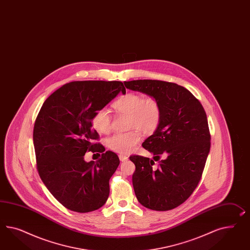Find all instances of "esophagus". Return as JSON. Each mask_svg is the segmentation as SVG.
I'll use <instances>...</instances> for the list:
<instances>
[{
	"instance_id": "obj_1",
	"label": "esophagus",
	"mask_w": 250,
	"mask_h": 250,
	"mask_svg": "<svg viewBox=\"0 0 250 250\" xmlns=\"http://www.w3.org/2000/svg\"><path fill=\"white\" fill-rule=\"evenodd\" d=\"M119 159H120V161H122V162H125V161H126L128 159V157L126 155H119Z\"/></svg>"
}]
</instances>
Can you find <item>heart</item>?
Wrapping results in <instances>:
<instances>
[{
  "mask_svg": "<svg viewBox=\"0 0 250 250\" xmlns=\"http://www.w3.org/2000/svg\"><path fill=\"white\" fill-rule=\"evenodd\" d=\"M112 106L116 113L128 115V127L134 128L126 133L115 134L108 138V147L116 153L129 154L141 140L140 130L145 134H153L161 124L162 107L155 96H143L138 93L129 92L117 98ZM92 125L100 134L109 133L111 117L107 110H98L93 116Z\"/></svg>",
  "mask_w": 250,
  "mask_h": 250,
  "instance_id": "b5f03b06",
  "label": "heart"
}]
</instances>
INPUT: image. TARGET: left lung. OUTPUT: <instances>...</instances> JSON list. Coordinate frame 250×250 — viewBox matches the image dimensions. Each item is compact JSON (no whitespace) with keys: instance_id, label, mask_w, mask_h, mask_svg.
Masks as SVG:
<instances>
[{"instance_id":"obj_1","label":"left lung","mask_w":250,"mask_h":250,"mask_svg":"<svg viewBox=\"0 0 250 250\" xmlns=\"http://www.w3.org/2000/svg\"><path fill=\"white\" fill-rule=\"evenodd\" d=\"M125 87L155 96L162 107V120L143 143L154 160L133 155V187L139 203L149 209L176 208L192 195L202 177L210 150L207 114L188 89L159 80L124 82ZM164 155L165 158L160 160ZM155 161L159 166L154 167Z\"/></svg>"}]
</instances>
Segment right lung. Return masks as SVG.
Here are the masks:
<instances>
[{
	"instance_id": "obj_1",
	"label": "right lung",
	"mask_w": 250,
	"mask_h": 250,
	"mask_svg": "<svg viewBox=\"0 0 250 250\" xmlns=\"http://www.w3.org/2000/svg\"><path fill=\"white\" fill-rule=\"evenodd\" d=\"M125 88L122 82L68 83L48 97L34 126L36 168L42 181L68 209L87 213L102 208L109 196V180L120 161L106 151L95 163L83 155L97 147L92 128L95 113Z\"/></svg>"
}]
</instances>
